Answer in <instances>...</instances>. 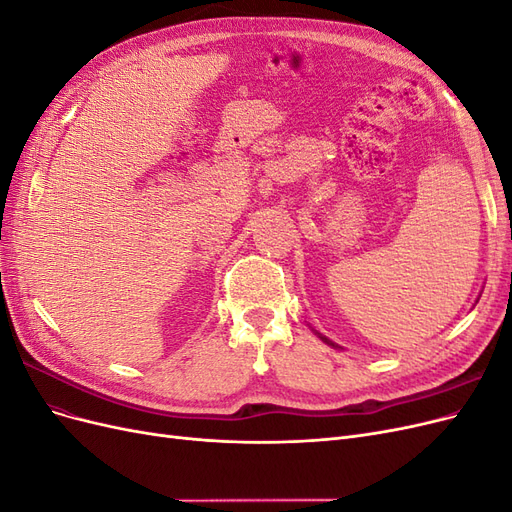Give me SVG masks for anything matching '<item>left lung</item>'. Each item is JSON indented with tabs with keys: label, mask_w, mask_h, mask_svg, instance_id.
<instances>
[{
	"label": "left lung",
	"mask_w": 512,
	"mask_h": 512,
	"mask_svg": "<svg viewBox=\"0 0 512 512\" xmlns=\"http://www.w3.org/2000/svg\"><path fill=\"white\" fill-rule=\"evenodd\" d=\"M322 339H324V342H327V344H331V346H335V344H333V342H329V339H327V337H322ZM335 348H337V346H335Z\"/></svg>",
	"instance_id": "1"
}]
</instances>
